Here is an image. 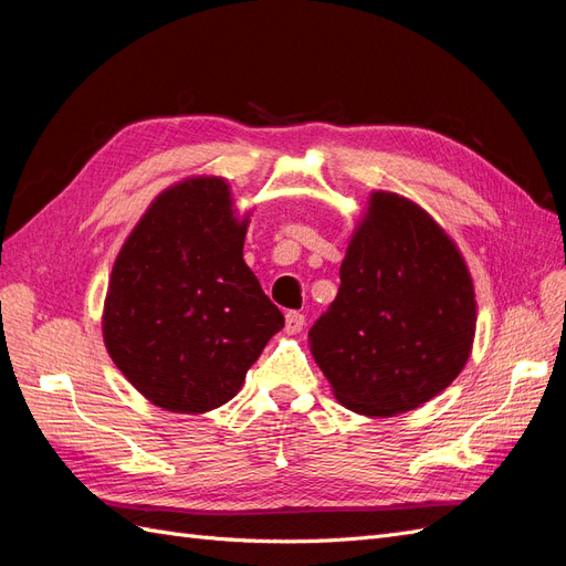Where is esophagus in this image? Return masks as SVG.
<instances>
[{
	"mask_svg": "<svg viewBox=\"0 0 566 566\" xmlns=\"http://www.w3.org/2000/svg\"><path fill=\"white\" fill-rule=\"evenodd\" d=\"M304 328V316L300 312H287L285 314V333L287 335H295Z\"/></svg>",
	"mask_w": 566,
	"mask_h": 566,
	"instance_id": "esophagus-1",
	"label": "esophagus"
}]
</instances>
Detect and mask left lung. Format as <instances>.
Instances as JSON below:
<instances>
[{"label":"left lung","mask_w":566,"mask_h":566,"mask_svg":"<svg viewBox=\"0 0 566 566\" xmlns=\"http://www.w3.org/2000/svg\"><path fill=\"white\" fill-rule=\"evenodd\" d=\"M339 293L310 331L335 399L368 418L413 410L465 368L476 295L465 256L406 196L373 191L339 266Z\"/></svg>","instance_id":"1"}]
</instances>
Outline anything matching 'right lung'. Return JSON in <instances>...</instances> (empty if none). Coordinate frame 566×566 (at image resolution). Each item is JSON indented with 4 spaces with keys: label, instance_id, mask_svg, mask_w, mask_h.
<instances>
[{
    "label": "right lung",
    "instance_id": "1",
    "mask_svg": "<svg viewBox=\"0 0 566 566\" xmlns=\"http://www.w3.org/2000/svg\"><path fill=\"white\" fill-rule=\"evenodd\" d=\"M250 217L224 177H186L153 198L115 256L104 345L129 385L169 413L231 401L283 328L243 260Z\"/></svg>",
    "mask_w": 566,
    "mask_h": 566
}]
</instances>
